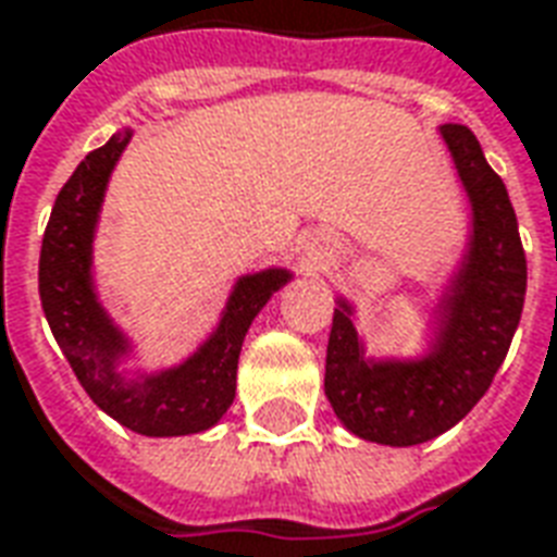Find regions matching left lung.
I'll use <instances>...</instances> for the list:
<instances>
[{
  "label": "left lung",
  "mask_w": 557,
  "mask_h": 557,
  "mask_svg": "<svg viewBox=\"0 0 557 557\" xmlns=\"http://www.w3.org/2000/svg\"><path fill=\"white\" fill-rule=\"evenodd\" d=\"M472 203V238L443 300L434 348L416 362H366L351 307L333 310L324 395L351 434L383 446H419L457 425L487 393L525 304V250L508 188L467 126H443Z\"/></svg>",
  "instance_id": "left-lung-1"
}]
</instances>
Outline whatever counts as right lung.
Returning <instances> with one entry per match:
<instances>
[{
  "label": "right lung",
  "instance_id": "add662e5",
  "mask_svg": "<svg viewBox=\"0 0 557 557\" xmlns=\"http://www.w3.org/2000/svg\"><path fill=\"white\" fill-rule=\"evenodd\" d=\"M129 138L132 132L123 129L90 150L55 197L37 265L40 304L70 369L102 413L144 436L200 434L233 405L247 327L268 298L289 283V271L268 268L238 280L218 331L183 366L144 381L121 377L117 360L129 342L111 324L94 295L90 242L111 168Z\"/></svg>",
  "mask_w": 557,
  "mask_h": 557
}]
</instances>
